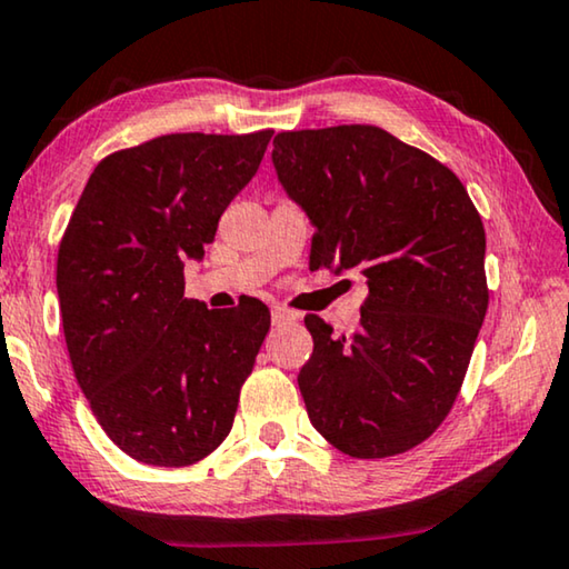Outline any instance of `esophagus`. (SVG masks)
I'll use <instances>...</instances> for the list:
<instances>
[{"label":"esophagus","instance_id":"esophagus-1","mask_svg":"<svg viewBox=\"0 0 569 569\" xmlns=\"http://www.w3.org/2000/svg\"><path fill=\"white\" fill-rule=\"evenodd\" d=\"M270 319H273V325H286V322H291V319H296V315L286 307H273L270 309Z\"/></svg>","mask_w":569,"mask_h":569}]
</instances>
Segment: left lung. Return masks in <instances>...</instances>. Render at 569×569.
<instances>
[{"instance_id": "8db88e82", "label": "left lung", "mask_w": 569, "mask_h": 569, "mask_svg": "<svg viewBox=\"0 0 569 569\" xmlns=\"http://www.w3.org/2000/svg\"><path fill=\"white\" fill-rule=\"evenodd\" d=\"M286 196L315 227L311 268L361 273V330L309 315V420L356 459L405 453L446 420L487 311L485 227L461 180L376 126L273 139Z\"/></svg>"}]
</instances>
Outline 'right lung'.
Here are the masks:
<instances>
[{
    "label": "right lung",
    "instance_id": "1",
    "mask_svg": "<svg viewBox=\"0 0 569 569\" xmlns=\"http://www.w3.org/2000/svg\"><path fill=\"white\" fill-rule=\"evenodd\" d=\"M273 131L170 133L94 167L59 247L63 338L100 428L131 459L188 467L219 448L270 330L247 299H186L221 213L254 178Z\"/></svg>",
    "mask_w": 569,
    "mask_h": 569
}]
</instances>
